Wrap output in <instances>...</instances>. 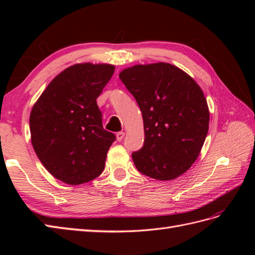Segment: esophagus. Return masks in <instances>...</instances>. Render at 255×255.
Masks as SVG:
<instances>
[{"mask_svg": "<svg viewBox=\"0 0 255 255\" xmlns=\"http://www.w3.org/2000/svg\"><path fill=\"white\" fill-rule=\"evenodd\" d=\"M124 137H125V132H124V131H118V132L116 133V138H117L118 141H122Z\"/></svg>", "mask_w": 255, "mask_h": 255, "instance_id": "34e87169", "label": "esophagus"}]
</instances>
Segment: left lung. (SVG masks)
<instances>
[{
    "label": "left lung",
    "mask_w": 255,
    "mask_h": 255,
    "mask_svg": "<svg viewBox=\"0 0 255 255\" xmlns=\"http://www.w3.org/2000/svg\"><path fill=\"white\" fill-rule=\"evenodd\" d=\"M119 79L142 113L143 147L132 152L137 170L169 181L185 173L198 158L209 126V110L202 89L170 63L125 69Z\"/></svg>",
    "instance_id": "obj_1"
}]
</instances>
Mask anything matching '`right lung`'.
Wrapping results in <instances>:
<instances>
[{"label": "right lung", "mask_w": 255, "mask_h": 255, "mask_svg": "<svg viewBox=\"0 0 255 255\" xmlns=\"http://www.w3.org/2000/svg\"><path fill=\"white\" fill-rule=\"evenodd\" d=\"M112 64L67 68L42 92L30 113L31 143L47 171L70 185L94 180L116 137L105 130L96 99L110 82Z\"/></svg>", "instance_id": "right-lung-1"}]
</instances>
